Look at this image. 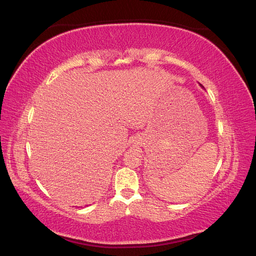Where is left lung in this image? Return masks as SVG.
Segmentation results:
<instances>
[{"instance_id": "obj_1", "label": "left lung", "mask_w": 256, "mask_h": 256, "mask_svg": "<svg viewBox=\"0 0 256 256\" xmlns=\"http://www.w3.org/2000/svg\"><path fill=\"white\" fill-rule=\"evenodd\" d=\"M200 85H201V84H200Z\"/></svg>"}]
</instances>
